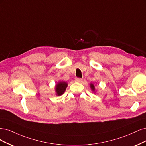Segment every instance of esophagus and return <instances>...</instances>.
<instances>
[{
    "label": "esophagus",
    "mask_w": 146,
    "mask_h": 146,
    "mask_svg": "<svg viewBox=\"0 0 146 146\" xmlns=\"http://www.w3.org/2000/svg\"><path fill=\"white\" fill-rule=\"evenodd\" d=\"M75 81L77 82H81L82 81V79L81 78H76L75 79Z\"/></svg>",
    "instance_id": "obj_1"
}]
</instances>
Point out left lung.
Here are the masks:
<instances>
[{"instance_id": "1", "label": "left lung", "mask_w": 146, "mask_h": 146, "mask_svg": "<svg viewBox=\"0 0 146 146\" xmlns=\"http://www.w3.org/2000/svg\"><path fill=\"white\" fill-rule=\"evenodd\" d=\"M90 87H91L92 90L93 91L95 90V86H94V85H93V84H90Z\"/></svg>"}]
</instances>
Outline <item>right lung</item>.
<instances>
[{
	"label": "right lung",
	"mask_w": 146,
	"mask_h": 146,
	"mask_svg": "<svg viewBox=\"0 0 146 146\" xmlns=\"http://www.w3.org/2000/svg\"><path fill=\"white\" fill-rule=\"evenodd\" d=\"M67 87V84L65 82H59L56 86V91L57 94L56 95L60 96L64 93L65 89Z\"/></svg>",
	"instance_id": "1"
}]
</instances>
